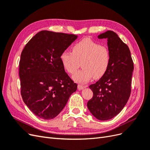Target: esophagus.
Segmentation results:
<instances>
[{
  "label": "esophagus",
  "instance_id": "obj_1",
  "mask_svg": "<svg viewBox=\"0 0 150 150\" xmlns=\"http://www.w3.org/2000/svg\"><path fill=\"white\" fill-rule=\"evenodd\" d=\"M84 88H85L84 86H82V85H80V84H78V89L79 90H82V89H83Z\"/></svg>",
  "mask_w": 150,
  "mask_h": 150
}]
</instances>
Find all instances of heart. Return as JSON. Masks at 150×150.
<instances>
[{
  "instance_id": "heart-1",
  "label": "heart",
  "mask_w": 150,
  "mask_h": 150,
  "mask_svg": "<svg viewBox=\"0 0 150 150\" xmlns=\"http://www.w3.org/2000/svg\"><path fill=\"white\" fill-rule=\"evenodd\" d=\"M62 66L69 74H74L81 62L83 69L72 76L76 82L85 84L94 76L102 77L110 64L111 55L108 47L90 38H84L75 44L72 52L63 51L60 56Z\"/></svg>"
}]
</instances>
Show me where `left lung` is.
<instances>
[{
    "label": "left lung",
    "mask_w": 150,
    "mask_h": 150,
    "mask_svg": "<svg viewBox=\"0 0 150 150\" xmlns=\"http://www.w3.org/2000/svg\"><path fill=\"white\" fill-rule=\"evenodd\" d=\"M98 38L107 39L111 61L106 73L89 86L93 96L87 106L96 118L106 121L118 115L128 102L134 64L128 46L114 32L106 31Z\"/></svg>",
    "instance_id": "1"
}]
</instances>
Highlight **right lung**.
<instances>
[{"mask_svg":"<svg viewBox=\"0 0 150 150\" xmlns=\"http://www.w3.org/2000/svg\"><path fill=\"white\" fill-rule=\"evenodd\" d=\"M78 38L42 30L27 43L21 55L19 78L22 99L34 114L51 120L63 110L77 89L65 72L60 56Z\"/></svg>","mask_w":150,"mask_h":150,"instance_id":"obj_1","label":"right lung"}]
</instances>
